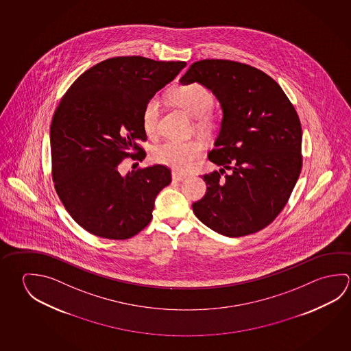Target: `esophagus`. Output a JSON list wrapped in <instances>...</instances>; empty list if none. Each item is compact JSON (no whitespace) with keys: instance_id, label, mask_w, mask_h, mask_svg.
<instances>
[{"instance_id":"34e87169","label":"esophagus","mask_w":351,"mask_h":351,"mask_svg":"<svg viewBox=\"0 0 351 351\" xmlns=\"http://www.w3.org/2000/svg\"><path fill=\"white\" fill-rule=\"evenodd\" d=\"M187 178H189V175H186V173H176V171L173 173V181H178V182H181V181H184Z\"/></svg>"}]
</instances>
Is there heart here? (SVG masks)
<instances>
[{
	"label": "heart",
	"mask_w": 351,
	"mask_h": 351,
	"mask_svg": "<svg viewBox=\"0 0 351 351\" xmlns=\"http://www.w3.org/2000/svg\"><path fill=\"white\" fill-rule=\"evenodd\" d=\"M173 105L192 117H196L198 127L202 130H213L218 118L212 111L213 95L208 88L198 82H191L173 87L169 93ZM160 99L156 96L149 99L142 111V125L148 136H154L160 118ZM204 142L199 138L190 141L167 139L152 150L153 160L173 167L176 170H189L193 162L203 154Z\"/></svg>",
	"instance_id": "heart-1"
}]
</instances>
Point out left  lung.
<instances>
[{"label": "left lung", "mask_w": 351, "mask_h": 351, "mask_svg": "<svg viewBox=\"0 0 351 351\" xmlns=\"http://www.w3.org/2000/svg\"><path fill=\"white\" fill-rule=\"evenodd\" d=\"M198 82L221 102L223 121L204 173L202 199L192 204L203 224L226 237L256 233L289 201L302 169L301 121L276 81L243 62L206 59L180 79ZM230 169V174L225 170Z\"/></svg>", "instance_id": "obj_1"}]
</instances>
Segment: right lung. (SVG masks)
I'll use <instances>...</instances> for the list:
<instances>
[{
    "mask_svg": "<svg viewBox=\"0 0 351 351\" xmlns=\"http://www.w3.org/2000/svg\"><path fill=\"white\" fill-rule=\"evenodd\" d=\"M184 62L117 56L96 64L69 87L50 124L51 176L69 215L88 233L125 240L148 226L155 197L171 182L164 165L125 176V158L142 161V111Z\"/></svg>",
    "mask_w": 351,
    "mask_h": 351,
    "instance_id": "1",
    "label": "right lung"
}]
</instances>
